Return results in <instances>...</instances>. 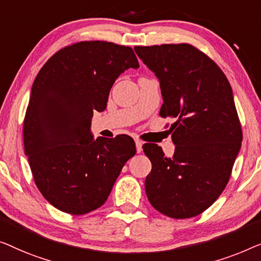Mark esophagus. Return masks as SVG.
Returning <instances> with one entry per match:
<instances>
[{"mask_svg": "<svg viewBox=\"0 0 261 261\" xmlns=\"http://www.w3.org/2000/svg\"><path fill=\"white\" fill-rule=\"evenodd\" d=\"M136 150H137V153L142 152V146H143V142L139 141V139H136Z\"/></svg>", "mask_w": 261, "mask_h": 261, "instance_id": "34e87169", "label": "esophagus"}]
</instances>
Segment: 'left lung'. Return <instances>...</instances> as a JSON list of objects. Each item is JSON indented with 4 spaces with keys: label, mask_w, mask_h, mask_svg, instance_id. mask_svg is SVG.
<instances>
[{
    "label": "left lung",
    "mask_w": 261,
    "mask_h": 261,
    "mask_svg": "<svg viewBox=\"0 0 261 261\" xmlns=\"http://www.w3.org/2000/svg\"><path fill=\"white\" fill-rule=\"evenodd\" d=\"M135 52L160 82V115L176 118L169 129L174 156H164L157 144L143 145L152 164L146 196L169 218H193L223 192L240 151L232 87L221 68L188 43L135 47Z\"/></svg>",
    "instance_id": "obj_1"
}]
</instances>
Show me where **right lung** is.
Wrapping results in <instances>:
<instances>
[{"instance_id":"obj_1","label":"right lung","mask_w":261,"mask_h":261,"mask_svg":"<svg viewBox=\"0 0 261 261\" xmlns=\"http://www.w3.org/2000/svg\"><path fill=\"white\" fill-rule=\"evenodd\" d=\"M138 60L130 47L83 41L65 47L33 83L23 122L24 153L35 185L59 211L83 215L105 203L136 153L129 136L93 138V111L106 109L116 79Z\"/></svg>"}]
</instances>
